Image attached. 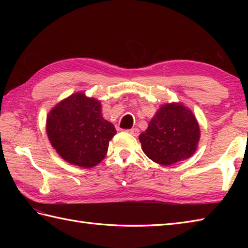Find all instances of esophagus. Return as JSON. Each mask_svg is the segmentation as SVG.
<instances>
[{
  "label": "esophagus",
  "mask_w": 248,
  "mask_h": 248,
  "mask_svg": "<svg viewBox=\"0 0 248 248\" xmlns=\"http://www.w3.org/2000/svg\"><path fill=\"white\" fill-rule=\"evenodd\" d=\"M127 131L130 134H132L133 136H139V134H140V130L138 128H133V129H130Z\"/></svg>",
  "instance_id": "esophagus-1"
}]
</instances>
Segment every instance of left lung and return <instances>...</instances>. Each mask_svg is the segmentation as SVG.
Here are the masks:
<instances>
[{"instance_id":"8db88e82","label":"left lung","mask_w":248,"mask_h":248,"mask_svg":"<svg viewBox=\"0 0 248 248\" xmlns=\"http://www.w3.org/2000/svg\"><path fill=\"white\" fill-rule=\"evenodd\" d=\"M200 131L193 113L182 104H165L140 135L144 154L161 165L186 160L197 148Z\"/></svg>"}]
</instances>
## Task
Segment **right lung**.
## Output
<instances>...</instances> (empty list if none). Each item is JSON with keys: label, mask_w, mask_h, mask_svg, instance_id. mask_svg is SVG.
<instances>
[{"label": "right lung", "mask_w": 248, "mask_h": 248, "mask_svg": "<svg viewBox=\"0 0 248 248\" xmlns=\"http://www.w3.org/2000/svg\"><path fill=\"white\" fill-rule=\"evenodd\" d=\"M46 133L62 159L88 168L104 159L116 130L102 117L99 101L78 93L49 113Z\"/></svg>", "instance_id": "right-lung-1"}]
</instances>
